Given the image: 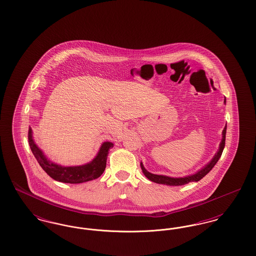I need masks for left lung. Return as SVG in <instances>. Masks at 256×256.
I'll list each match as a JSON object with an SVG mask.
<instances>
[{"label": "left lung", "mask_w": 256, "mask_h": 256, "mask_svg": "<svg viewBox=\"0 0 256 256\" xmlns=\"http://www.w3.org/2000/svg\"><path fill=\"white\" fill-rule=\"evenodd\" d=\"M224 102L226 104V98L224 100ZM226 124L222 132V140L220 142L219 148L217 150V152L215 154V156H213V158L211 159L207 164H206L202 168H200V170H196L195 174H189V176H180V178H174V176H164V174H152L148 170H146L142 163V161L140 162V166L141 169L143 170V174H145L148 180H150L152 182L158 183V184H165V185H170V186H180L189 182H198L204 176H206L207 174L212 170V168L215 166V164L218 162L224 148V143H226Z\"/></svg>", "instance_id": "1"}]
</instances>
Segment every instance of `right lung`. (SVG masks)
I'll return each mask as SVG.
<instances>
[{"mask_svg":"<svg viewBox=\"0 0 256 256\" xmlns=\"http://www.w3.org/2000/svg\"><path fill=\"white\" fill-rule=\"evenodd\" d=\"M28 139L30 150L41 168L54 180L72 184L86 182L100 178L106 167L108 150L114 146L112 142H104L100 146L96 156L90 162L78 166H62L60 164L52 161L44 154V152L37 146L30 126L28 128Z\"/></svg>","mask_w":256,"mask_h":256,"instance_id":"right-lung-1","label":"right lung"}]
</instances>
